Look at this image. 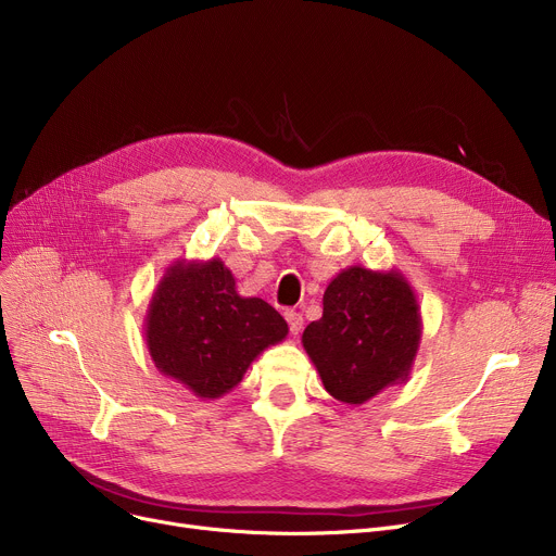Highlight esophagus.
<instances>
[{
  "instance_id": "34e87169",
  "label": "esophagus",
  "mask_w": 556,
  "mask_h": 556,
  "mask_svg": "<svg viewBox=\"0 0 556 556\" xmlns=\"http://www.w3.org/2000/svg\"><path fill=\"white\" fill-rule=\"evenodd\" d=\"M286 323H288V329L293 336H298L304 327V317L298 313V311H286Z\"/></svg>"
}]
</instances>
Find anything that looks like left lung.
<instances>
[{
  "instance_id": "8db88e82",
  "label": "left lung",
  "mask_w": 556,
  "mask_h": 556,
  "mask_svg": "<svg viewBox=\"0 0 556 556\" xmlns=\"http://www.w3.org/2000/svg\"><path fill=\"white\" fill-rule=\"evenodd\" d=\"M323 304L302 344L333 399L363 405L407 381L424 325L403 273L349 266L331 279Z\"/></svg>"
}]
</instances>
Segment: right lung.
Returning a JSON list of instances; mask_svg holds the SVG:
<instances>
[{
	"label": "right lung",
	"instance_id": "obj_1",
	"mask_svg": "<svg viewBox=\"0 0 556 556\" xmlns=\"http://www.w3.org/2000/svg\"><path fill=\"white\" fill-rule=\"evenodd\" d=\"M143 336L164 376L200 399H218L243 381L263 349L288 336V325L268 302L241 298L218 256L178 258L155 288Z\"/></svg>",
	"mask_w": 556,
	"mask_h": 556
}]
</instances>
